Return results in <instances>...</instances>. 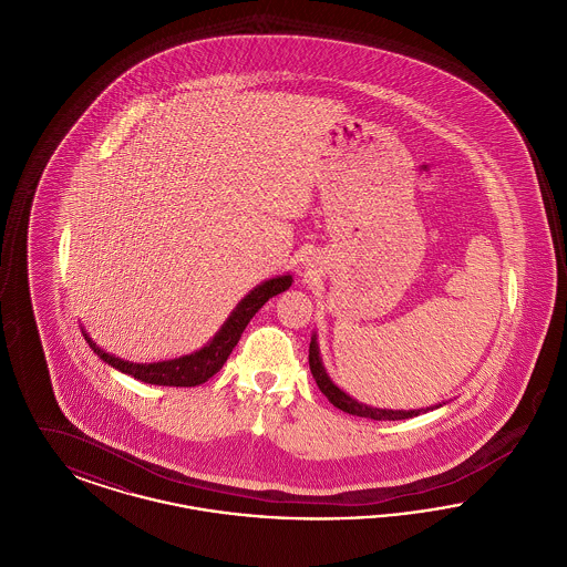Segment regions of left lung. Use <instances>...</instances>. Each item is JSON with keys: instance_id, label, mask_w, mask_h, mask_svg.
I'll list each match as a JSON object with an SVG mask.
<instances>
[{"instance_id": "1", "label": "left lung", "mask_w": 567, "mask_h": 567, "mask_svg": "<svg viewBox=\"0 0 567 567\" xmlns=\"http://www.w3.org/2000/svg\"><path fill=\"white\" fill-rule=\"evenodd\" d=\"M308 361H310V372H312V377L317 380L319 389L323 391L324 398L336 408H340L342 412H349V414L374 419V421H402V419H412V416H419L421 412L435 410V408L442 405L435 404L432 408H427V410H423V408L421 410H389V408H374V405L361 404V402L352 400L351 395H347L340 386H336L333 380L324 372L321 352H319V344H317V336H312V340H310Z\"/></svg>"}]
</instances>
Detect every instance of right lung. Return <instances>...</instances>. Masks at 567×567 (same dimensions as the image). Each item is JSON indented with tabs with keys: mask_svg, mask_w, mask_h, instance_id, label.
<instances>
[{
	"mask_svg": "<svg viewBox=\"0 0 567 567\" xmlns=\"http://www.w3.org/2000/svg\"><path fill=\"white\" fill-rule=\"evenodd\" d=\"M291 282H293V276L285 274V276H276V278L257 285L236 306V310L229 315V319L216 331L215 338L204 349L178 357V359L159 361V363H132V361L118 359L104 349H100L89 338L86 331H84V340L89 342V347L102 361H106L109 365L123 374H130L142 382L159 384V386H195V384H202L208 378L215 377L216 372L223 368V363L227 361V357L234 351V347L238 344L246 324L250 323V319L259 312V308L270 297L287 291L291 287Z\"/></svg>",
	"mask_w": 567,
	"mask_h": 567,
	"instance_id": "obj_1",
	"label": "right lung"
}]
</instances>
